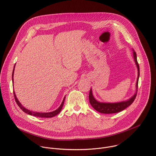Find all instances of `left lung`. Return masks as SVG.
Returning <instances> with one entry per match:
<instances>
[{
    "label": "left lung",
    "mask_w": 156,
    "mask_h": 156,
    "mask_svg": "<svg viewBox=\"0 0 156 156\" xmlns=\"http://www.w3.org/2000/svg\"><path fill=\"white\" fill-rule=\"evenodd\" d=\"M133 56L134 61L135 62V64L137 67L138 70V77L136 80V92L135 94L130 97L129 99L126 100V101H122L119 102H115V103H106V102H100L97 101L95 97H94L92 94V89L90 88L89 95V102L92 107L98 112L104 114H112V113H116L120 112L124 110H125L126 108H127L129 106H130L132 103L133 102L134 100L136 98V94H137V90H138V79L140 76V68L139 65L137 62V58H136V54L135 51L133 49Z\"/></svg>",
    "instance_id": "left-lung-1"
}]
</instances>
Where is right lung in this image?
Listing matches in <instances>:
<instances>
[{"label":"right lung","instance_id":"add662e5","mask_svg":"<svg viewBox=\"0 0 156 156\" xmlns=\"http://www.w3.org/2000/svg\"><path fill=\"white\" fill-rule=\"evenodd\" d=\"M15 65L14 66V69H13V73H12V82L13 83V74H14V70H15ZM13 94H14V97H15V101L16 102V103L18 104V105L20 107V108L24 112H25L26 113L28 114V115H32V116H36V117H40V118H52L53 116H56L57 115H58L60 112L61 111L62 107H63V105H64V100H65V98H66V97H64L63 100H62V102L61 103V105H60V107L57 109L55 111H53V112H48V113H38V112H32V111H30V110H29L28 109H26V108H24L21 104V103L20 102V101L18 100L16 96V94H15V91H13Z\"/></svg>","mask_w":156,"mask_h":156}]
</instances>
